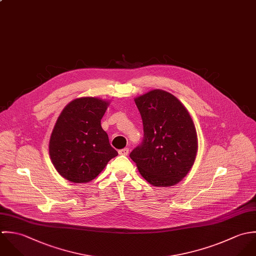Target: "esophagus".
Returning <instances> with one entry per match:
<instances>
[{
    "mask_svg": "<svg viewBox=\"0 0 256 256\" xmlns=\"http://www.w3.org/2000/svg\"><path fill=\"white\" fill-rule=\"evenodd\" d=\"M118 154L120 155H128V148H122V150H118Z\"/></svg>",
    "mask_w": 256,
    "mask_h": 256,
    "instance_id": "esophagus-1",
    "label": "esophagus"
}]
</instances>
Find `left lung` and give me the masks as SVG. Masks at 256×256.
<instances>
[{
	"label": "left lung",
	"mask_w": 256,
	"mask_h": 256,
	"mask_svg": "<svg viewBox=\"0 0 256 256\" xmlns=\"http://www.w3.org/2000/svg\"><path fill=\"white\" fill-rule=\"evenodd\" d=\"M144 138L130 157L152 185L177 184L190 171L197 154L193 120L181 102L168 92L154 90L136 98Z\"/></svg>",
	"instance_id": "8db88e82"
}]
</instances>
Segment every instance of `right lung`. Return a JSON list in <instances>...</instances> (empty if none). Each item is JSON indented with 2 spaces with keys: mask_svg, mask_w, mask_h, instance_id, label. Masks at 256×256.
Masks as SVG:
<instances>
[{
  "mask_svg": "<svg viewBox=\"0 0 256 256\" xmlns=\"http://www.w3.org/2000/svg\"><path fill=\"white\" fill-rule=\"evenodd\" d=\"M108 102L80 98L69 102L52 132L50 155L58 173L74 183L95 179L118 155L101 126Z\"/></svg>",
  "mask_w": 256,
  "mask_h": 256,
  "instance_id": "obj_1",
  "label": "right lung"
}]
</instances>
